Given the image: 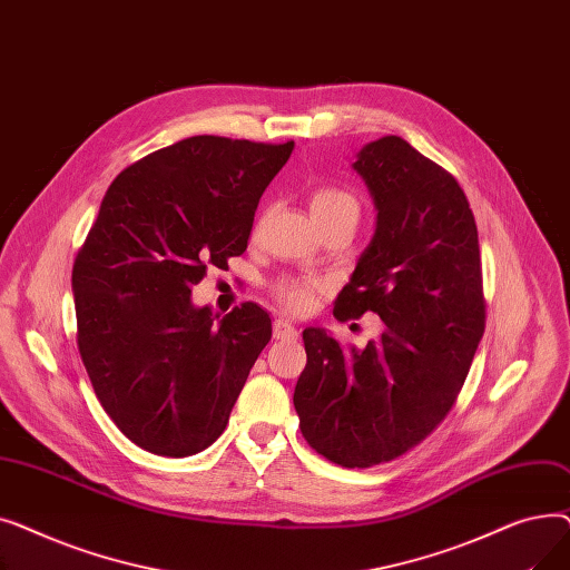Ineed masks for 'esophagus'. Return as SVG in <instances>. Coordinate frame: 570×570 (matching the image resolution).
<instances>
[{
  "instance_id": "34e87169",
  "label": "esophagus",
  "mask_w": 570,
  "mask_h": 570,
  "mask_svg": "<svg viewBox=\"0 0 570 570\" xmlns=\"http://www.w3.org/2000/svg\"><path fill=\"white\" fill-rule=\"evenodd\" d=\"M297 327L284 318L275 321V340H297Z\"/></svg>"
}]
</instances>
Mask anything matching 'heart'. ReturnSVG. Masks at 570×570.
Instances as JSON below:
<instances>
[{
	"mask_svg": "<svg viewBox=\"0 0 570 570\" xmlns=\"http://www.w3.org/2000/svg\"><path fill=\"white\" fill-rule=\"evenodd\" d=\"M309 209L314 222L323 228L335 222L357 224L361 219V200L342 187H318L309 196ZM321 288L316 277L307 275H284L273 282V295L288 312H305L314 305V297Z\"/></svg>",
	"mask_w": 570,
	"mask_h": 570,
	"instance_id": "obj_1",
	"label": "heart"
}]
</instances>
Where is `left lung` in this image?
Instances as JSON below:
<instances>
[{
	"mask_svg": "<svg viewBox=\"0 0 570 570\" xmlns=\"http://www.w3.org/2000/svg\"><path fill=\"white\" fill-rule=\"evenodd\" d=\"M376 205V230L335 301V318L374 312L383 331L346 351L303 333L307 365L293 404L318 455L346 469L391 462L453 409L485 333L481 247L458 179L400 136L353 164Z\"/></svg>",
	"mask_w": 570,
	"mask_h": 570,
	"instance_id": "1",
	"label": "left lung"
}]
</instances>
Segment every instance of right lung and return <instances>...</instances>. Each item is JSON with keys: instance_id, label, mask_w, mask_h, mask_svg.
<instances>
[{"instance_id": "1", "label": "right lung", "mask_w": 570, "mask_h": 570, "mask_svg": "<svg viewBox=\"0 0 570 570\" xmlns=\"http://www.w3.org/2000/svg\"><path fill=\"white\" fill-rule=\"evenodd\" d=\"M291 153L293 140L191 136L125 168L101 200L73 263L78 351L104 411L147 453L213 445L273 337L258 305L219 318L191 288L247 249Z\"/></svg>"}]
</instances>
